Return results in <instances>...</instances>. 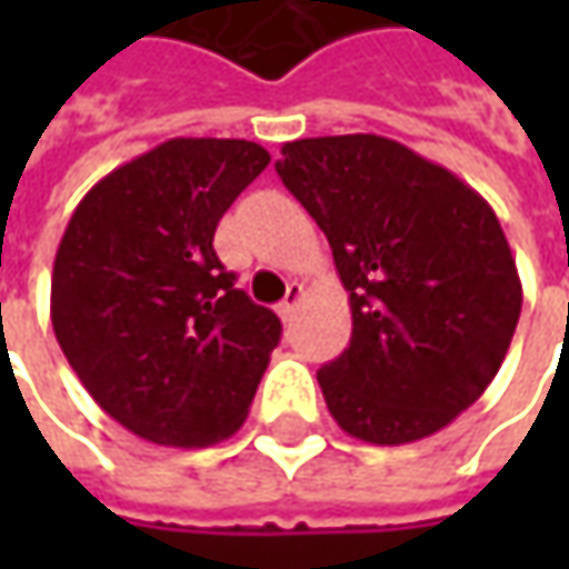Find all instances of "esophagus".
I'll return each instance as SVG.
<instances>
[{
    "mask_svg": "<svg viewBox=\"0 0 569 569\" xmlns=\"http://www.w3.org/2000/svg\"><path fill=\"white\" fill-rule=\"evenodd\" d=\"M300 297H303V284L291 281V284H288V297L278 303V317L284 319V322H291V319H295V310H297V303H300Z\"/></svg>",
    "mask_w": 569,
    "mask_h": 569,
    "instance_id": "34e87169",
    "label": "esophagus"
}]
</instances>
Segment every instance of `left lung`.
<instances>
[{"label": "left lung", "instance_id": "8db88e82", "mask_svg": "<svg viewBox=\"0 0 569 569\" xmlns=\"http://www.w3.org/2000/svg\"><path fill=\"white\" fill-rule=\"evenodd\" d=\"M274 170L326 233L351 303V341L317 373L332 418L377 447L443 430L491 386L522 310L493 208L367 132L288 142Z\"/></svg>", "mask_w": 569, "mask_h": 569}]
</instances>
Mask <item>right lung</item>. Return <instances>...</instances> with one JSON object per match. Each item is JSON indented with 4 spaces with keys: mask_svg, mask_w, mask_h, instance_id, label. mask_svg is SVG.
<instances>
[{
    "mask_svg": "<svg viewBox=\"0 0 569 569\" xmlns=\"http://www.w3.org/2000/svg\"><path fill=\"white\" fill-rule=\"evenodd\" d=\"M266 167L247 139H170L91 187L59 240L56 341L91 399L148 443L237 433L281 339L211 247Z\"/></svg>",
    "mask_w": 569,
    "mask_h": 569,
    "instance_id": "right-lung-1",
    "label": "right lung"
}]
</instances>
